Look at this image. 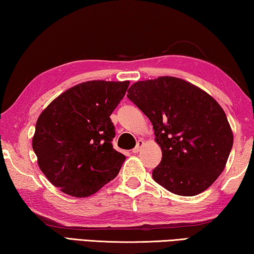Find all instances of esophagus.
I'll list each match as a JSON object with an SVG mask.
<instances>
[{
  "mask_svg": "<svg viewBox=\"0 0 254 254\" xmlns=\"http://www.w3.org/2000/svg\"><path fill=\"white\" fill-rule=\"evenodd\" d=\"M143 145H144V140L143 139H139L138 142H137L136 146L132 148V153H138L140 151V148H142Z\"/></svg>",
  "mask_w": 254,
  "mask_h": 254,
  "instance_id": "esophagus-1",
  "label": "esophagus"
}]
</instances>
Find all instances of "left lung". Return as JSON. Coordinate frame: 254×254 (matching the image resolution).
I'll list each match as a JSON object with an SVG mask.
<instances>
[{"instance_id": "obj_1", "label": "left lung", "mask_w": 254, "mask_h": 254, "mask_svg": "<svg viewBox=\"0 0 254 254\" xmlns=\"http://www.w3.org/2000/svg\"><path fill=\"white\" fill-rule=\"evenodd\" d=\"M127 97L151 120L162 149L154 181L179 196H196L209 188L233 146L231 126L217 101L173 76L136 82Z\"/></svg>"}]
</instances>
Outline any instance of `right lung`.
I'll return each mask as SVG.
<instances>
[{
    "label": "right lung",
    "mask_w": 254,
    "mask_h": 254,
    "mask_svg": "<svg viewBox=\"0 0 254 254\" xmlns=\"http://www.w3.org/2000/svg\"><path fill=\"white\" fill-rule=\"evenodd\" d=\"M129 81H89L65 91L41 112L32 148L41 171L66 194L88 197L117 177L126 156L116 151L110 119Z\"/></svg>",
    "instance_id": "add662e5"
}]
</instances>
